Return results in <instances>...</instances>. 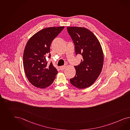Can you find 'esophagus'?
<instances>
[{
  "mask_svg": "<svg viewBox=\"0 0 130 130\" xmlns=\"http://www.w3.org/2000/svg\"><path fill=\"white\" fill-rule=\"evenodd\" d=\"M67 67V64H65L64 66H61V67H59V68H60V70H61V71H62V70H63L64 69H66V68Z\"/></svg>",
  "mask_w": 130,
  "mask_h": 130,
  "instance_id": "obj_1",
  "label": "esophagus"
}]
</instances>
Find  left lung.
Masks as SVG:
<instances>
[{"instance_id":"left-lung-1","label":"left lung","mask_w":130,"mask_h":130,"mask_svg":"<svg viewBox=\"0 0 130 130\" xmlns=\"http://www.w3.org/2000/svg\"><path fill=\"white\" fill-rule=\"evenodd\" d=\"M67 30L74 45L76 55H80V64L74 66L76 74L70 83L79 89L90 86L101 73L104 56L100 43L94 34L86 28L67 27Z\"/></svg>"}]
</instances>
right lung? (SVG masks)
Instances as JSON below:
<instances>
[{"instance_id": "right-lung-1", "label": "right lung", "mask_w": 130, "mask_h": 130, "mask_svg": "<svg viewBox=\"0 0 130 130\" xmlns=\"http://www.w3.org/2000/svg\"><path fill=\"white\" fill-rule=\"evenodd\" d=\"M64 26L48 27L38 31L28 41L23 55L25 73L30 83L44 89L50 86L57 73L52 62L47 64L46 57L50 58V47L52 41Z\"/></svg>"}]
</instances>
